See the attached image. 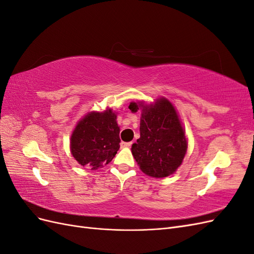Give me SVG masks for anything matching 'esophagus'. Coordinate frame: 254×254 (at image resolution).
<instances>
[{
  "instance_id": "34e87169",
  "label": "esophagus",
  "mask_w": 254,
  "mask_h": 254,
  "mask_svg": "<svg viewBox=\"0 0 254 254\" xmlns=\"http://www.w3.org/2000/svg\"><path fill=\"white\" fill-rule=\"evenodd\" d=\"M132 145V142H122L121 147H130Z\"/></svg>"
}]
</instances>
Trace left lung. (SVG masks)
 <instances>
[{
  "mask_svg": "<svg viewBox=\"0 0 254 254\" xmlns=\"http://www.w3.org/2000/svg\"><path fill=\"white\" fill-rule=\"evenodd\" d=\"M129 109H141L140 139L131 152L140 170L153 178L173 175L182 164L188 150L186 129L175 106L165 97L151 104L131 102Z\"/></svg>",
  "mask_w": 254,
  "mask_h": 254,
  "instance_id": "8db88e82",
  "label": "left lung"
}]
</instances>
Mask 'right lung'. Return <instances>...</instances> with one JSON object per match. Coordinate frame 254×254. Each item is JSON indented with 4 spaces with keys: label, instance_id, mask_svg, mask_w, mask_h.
<instances>
[{
    "label": "right lung",
    "instance_id": "1",
    "mask_svg": "<svg viewBox=\"0 0 254 254\" xmlns=\"http://www.w3.org/2000/svg\"><path fill=\"white\" fill-rule=\"evenodd\" d=\"M118 113L111 108L103 112L90 111L78 121L71 134L73 158L91 170L110 163L120 148Z\"/></svg>",
    "mask_w": 254,
    "mask_h": 254
}]
</instances>
